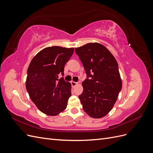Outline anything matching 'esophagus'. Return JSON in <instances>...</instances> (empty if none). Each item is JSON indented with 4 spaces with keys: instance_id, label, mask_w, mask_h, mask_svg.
<instances>
[{
    "instance_id": "esophagus-1",
    "label": "esophagus",
    "mask_w": 153,
    "mask_h": 153,
    "mask_svg": "<svg viewBox=\"0 0 153 153\" xmlns=\"http://www.w3.org/2000/svg\"><path fill=\"white\" fill-rule=\"evenodd\" d=\"M71 84L72 87H74L76 86V85L78 84V83H77V82H74V81H71Z\"/></svg>"
}]
</instances>
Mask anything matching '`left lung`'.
<instances>
[{"label": "left lung", "instance_id": "1", "mask_svg": "<svg viewBox=\"0 0 153 153\" xmlns=\"http://www.w3.org/2000/svg\"><path fill=\"white\" fill-rule=\"evenodd\" d=\"M83 64L87 78L82 82L84 91L78 96L85 112L92 118L108 114L122 89L118 64L105 46L87 43L75 48Z\"/></svg>", "mask_w": 153, "mask_h": 153}]
</instances>
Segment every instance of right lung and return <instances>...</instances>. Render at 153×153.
Instances as JSON below:
<instances>
[{
	"mask_svg": "<svg viewBox=\"0 0 153 153\" xmlns=\"http://www.w3.org/2000/svg\"><path fill=\"white\" fill-rule=\"evenodd\" d=\"M73 52V48H45L32 59L27 69L26 89L38 108L48 115H57L66 108L71 84L59 76L64 75V66Z\"/></svg>",
	"mask_w": 153,
	"mask_h": 153,
	"instance_id": "1",
	"label": "right lung"
}]
</instances>
